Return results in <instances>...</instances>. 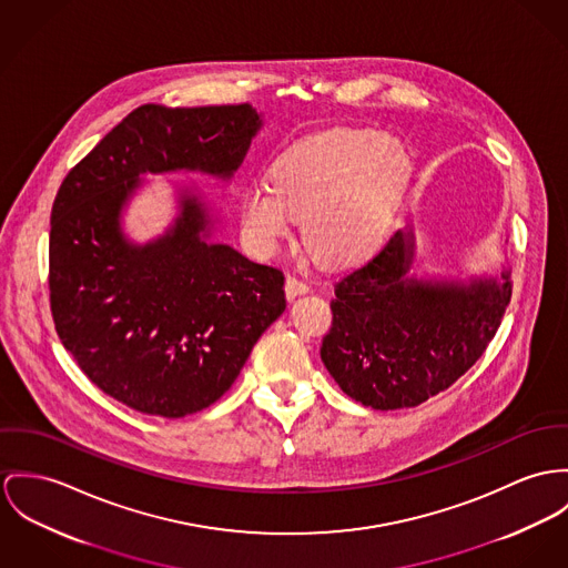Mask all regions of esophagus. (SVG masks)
<instances>
[{
	"instance_id": "34e87169",
	"label": "esophagus",
	"mask_w": 568,
	"mask_h": 568,
	"mask_svg": "<svg viewBox=\"0 0 568 568\" xmlns=\"http://www.w3.org/2000/svg\"><path fill=\"white\" fill-rule=\"evenodd\" d=\"M308 292H311V283H308V281L296 276V274H290V276H287V281H285V294H287L290 301L296 298V296H301V294H308Z\"/></svg>"
}]
</instances>
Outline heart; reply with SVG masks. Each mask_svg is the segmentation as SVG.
<instances>
[{
    "label": "heart",
    "instance_id": "obj_1",
    "mask_svg": "<svg viewBox=\"0 0 568 568\" xmlns=\"http://www.w3.org/2000/svg\"><path fill=\"white\" fill-rule=\"evenodd\" d=\"M408 173L399 140L374 130H331L287 146L272 181L251 183L240 199L246 242L274 253L298 219L311 251L335 265L361 263L392 237Z\"/></svg>",
    "mask_w": 568,
    "mask_h": 568
}]
</instances>
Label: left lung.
Here are the masks:
<instances>
[{
  "mask_svg": "<svg viewBox=\"0 0 568 568\" xmlns=\"http://www.w3.org/2000/svg\"><path fill=\"white\" fill-rule=\"evenodd\" d=\"M413 235L387 244L335 283L322 361L342 392L376 410L413 408L449 389L493 342L513 287L478 278L433 283L406 276Z\"/></svg>",
  "mask_w": 568,
  "mask_h": 568,
  "instance_id": "1",
  "label": "left lung"
}]
</instances>
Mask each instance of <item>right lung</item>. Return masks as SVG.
I'll return each instance as SVG.
<instances>
[{
  "instance_id": "1",
  "label": "right lung",
  "mask_w": 568,
  "mask_h": 568,
  "mask_svg": "<svg viewBox=\"0 0 568 568\" xmlns=\"http://www.w3.org/2000/svg\"><path fill=\"white\" fill-rule=\"evenodd\" d=\"M262 128L251 103L135 108L64 176L49 231V305L62 346L103 393L144 415L185 417L229 392L285 311V276L201 237L183 194L175 226L125 242L119 216L140 173L229 179Z\"/></svg>"
}]
</instances>
